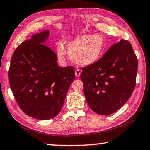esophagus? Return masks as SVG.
I'll return each mask as SVG.
<instances>
[{
  "label": "esophagus",
  "instance_id": "obj_1",
  "mask_svg": "<svg viewBox=\"0 0 150 150\" xmlns=\"http://www.w3.org/2000/svg\"><path fill=\"white\" fill-rule=\"evenodd\" d=\"M80 70H79V69H77V70H76L75 71V75H76V78H79L80 75Z\"/></svg>",
  "mask_w": 150,
  "mask_h": 150
}]
</instances>
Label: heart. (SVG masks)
<instances>
[{
  "label": "heart",
  "mask_w": 150,
  "mask_h": 150,
  "mask_svg": "<svg viewBox=\"0 0 150 150\" xmlns=\"http://www.w3.org/2000/svg\"><path fill=\"white\" fill-rule=\"evenodd\" d=\"M66 46L74 63L80 66H88L101 57L104 49V41L99 34H83L68 40ZM57 54L62 59L66 55V51L62 44L57 45Z\"/></svg>",
  "instance_id": "1"
}]
</instances>
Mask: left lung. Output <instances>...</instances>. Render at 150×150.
<instances>
[{
  "label": "left lung",
  "mask_w": 150,
  "mask_h": 150,
  "mask_svg": "<svg viewBox=\"0 0 150 150\" xmlns=\"http://www.w3.org/2000/svg\"><path fill=\"white\" fill-rule=\"evenodd\" d=\"M137 67L133 47L124 40L110 47L100 59L83 67L80 79L91 109L103 116L118 111L133 92Z\"/></svg>",
  "instance_id": "1"
}]
</instances>
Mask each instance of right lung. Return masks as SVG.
Masks as SVG:
<instances>
[{
	"label": "right lung",
	"instance_id": "right-lung-1",
	"mask_svg": "<svg viewBox=\"0 0 150 150\" xmlns=\"http://www.w3.org/2000/svg\"><path fill=\"white\" fill-rule=\"evenodd\" d=\"M49 30L34 34L13 54L8 79L21 110L32 118L48 120L59 114L75 79L72 66H58L57 56L45 45Z\"/></svg>",
	"mask_w": 150,
	"mask_h": 150
}]
</instances>
